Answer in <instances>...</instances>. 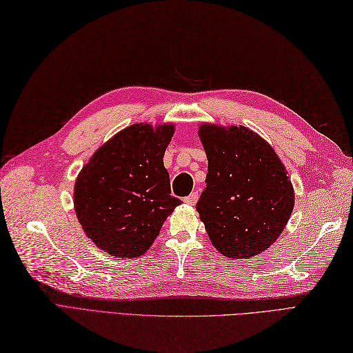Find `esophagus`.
<instances>
[{
  "label": "esophagus",
  "mask_w": 353,
  "mask_h": 353,
  "mask_svg": "<svg viewBox=\"0 0 353 353\" xmlns=\"http://www.w3.org/2000/svg\"><path fill=\"white\" fill-rule=\"evenodd\" d=\"M198 201V192H192L189 194L186 198H185V203L189 204V205H195V203Z\"/></svg>",
  "instance_id": "esophagus-1"
}]
</instances>
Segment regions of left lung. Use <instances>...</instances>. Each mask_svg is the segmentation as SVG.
Here are the masks:
<instances>
[{"mask_svg": "<svg viewBox=\"0 0 353 353\" xmlns=\"http://www.w3.org/2000/svg\"><path fill=\"white\" fill-rule=\"evenodd\" d=\"M205 189L196 212L219 254L248 259L280 237L295 204L286 167L271 144L243 125L204 122Z\"/></svg>", "mask_w": 353, "mask_h": 353, "instance_id": "8db88e82", "label": "left lung"}]
</instances>
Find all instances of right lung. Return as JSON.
Returning <instances> with one entry per match:
<instances>
[{
	"label": "right lung",
	"mask_w": 353,
	"mask_h": 353,
	"mask_svg": "<svg viewBox=\"0 0 353 353\" xmlns=\"http://www.w3.org/2000/svg\"><path fill=\"white\" fill-rule=\"evenodd\" d=\"M174 123H132L114 134L80 170L74 212L88 239L116 258L146 254L182 203L170 195L164 153Z\"/></svg>",
	"instance_id": "obj_1"
}]
</instances>
